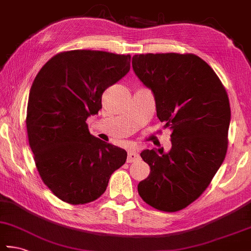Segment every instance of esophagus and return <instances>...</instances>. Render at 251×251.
Masks as SVG:
<instances>
[{
  "label": "esophagus",
  "instance_id": "obj_1",
  "mask_svg": "<svg viewBox=\"0 0 251 251\" xmlns=\"http://www.w3.org/2000/svg\"><path fill=\"white\" fill-rule=\"evenodd\" d=\"M139 159V154L136 152V150H129L128 154H127V162H134Z\"/></svg>",
  "mask_w": 251,
  "mask_h": 251
}]
</instances>
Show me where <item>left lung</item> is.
I'll use <instances>...</instances> for the list:
<instances>
[{"mask_svg": "<svg viewBox=\"0 0 251 251\" xmlns=\"http://www.w3.org/2000/svg\"><path fill=\"white\" fill-rule=\"evenodd\" d=\"M133 69L151 89L157 116L172 130L171 149L144 150L150 167L138 193L162 212L185 208L201 197L228 147L229 99L214 70L193 53H140Z\"/></svg>", "mask_w": 251, "mask_h": 251, "instance_id": "8db88e82", "label": "left lung"}]
</instances>
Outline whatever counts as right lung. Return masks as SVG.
<instances>
[{
    "label": "right lung",
    "mask_w": 251,
    "mask_h": 251,
    "mask_svg": "<svg viewBox=\"0 0 251 251\" xmlns=\"http://www.w3.org/2000/svg\"><path fill=\"white\" fill-rule=\"evenodd\" d=\"M130 54L62 51L45 63L27 104L28 143L40 177L61 201L79 205L105 192L127 152L90 134L86 118L102 108V94L130 69Z\"/></svg>",
    "instance_id": "1"
}]
</instances>
